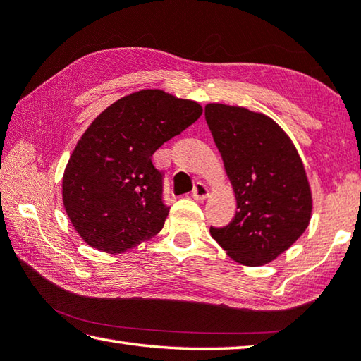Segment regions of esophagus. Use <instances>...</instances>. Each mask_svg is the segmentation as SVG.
Segmentation results:
<instances>
[{"label": "esophagus", "instance_id": "34e87169", "mask_svg": "<svg viewBox=\"0 0 361 361\" xmlns=\"http://www.w3.org/2000/svg\"><path fill=\"white\" fill-rule=\"evenodd\" d=\"M208 194H209V190H208L207 185H203L202 181H197L195 186H194V190H192L194 199L195 200H203V199H207Z\"/></svg>", "mask_w": 361, "mask_h": 361}]
</instances>
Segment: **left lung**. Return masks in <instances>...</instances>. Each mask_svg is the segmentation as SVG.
Returning a JSON list of instances; mask_svg holds the SVG:
<instances>
[{
  "label": "left lung",
  "mask_w": 361,
  "mask_h": 361,
  "mask_svg": "<svg viewBox=\"0 0 361 361\" xmlns=\"http://www.w3.org/2000/svg\"><path fill=\"white\" fill-rule=\"evenodd\" d=\"M204 118L238 203L233 221L211 227V236L238 263H269L298 241L312 216V192L298 150L264 114L211 103Z\"/></svg>",
  "instance_id": "1"
}]
</instances>
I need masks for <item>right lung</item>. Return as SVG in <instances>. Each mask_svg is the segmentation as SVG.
<instances>
[{
  "instance_id": "right-lung-1",
  "label": "right lung",
  "mask_w": 361,
  "mask_h": 361,
  "mask_svg": "<svg viewBox=\"0 0 361 361\" xmlns=\"http://www.w3.org/2000/svg\"><path fill=\"white\" fill-rule=\"evenodd\" d=\"M200 116L199 103L139 90L90 123L62 178L63 207L84 241L122 253L164 227L171 208L153 153Z\"/></svg>"
}]
</instances>
